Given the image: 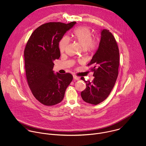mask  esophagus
Returning <instances> with one entry per match:
<instances>
[{
  "instance_id": "34e87169",
  "label": "esophagus",
  "mask_w": 146,
  "mask_h": 146,
  "mask_svg": "<svg viewBox=\"0 0 146 146\" xmlns=\"http://www.w3.org/2000/svg\"><path fill=\"white\" fill-rule=\"evenodd\" d=\"M73 78H74V79L75 80L78 81V80H80V78H79L78 76H76V75H73Z\"/></svg>"
}]
</instances>
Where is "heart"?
<instances>
[{
	"label": "heart",
	"instance_id": "b5f03b06",
	"mask_svg": "<svg viewBox=\"0 0 146 146\" xmlns=\"http://www.w3.org/2000/svg\"><path fill=\"white\" fill-rule=\"evenodd\" d=\"M73 37L84 49L88 51H93L97 47V42L92 40L93 35L88 27L81 26L76 28L74 31ZM69 42L68 37L64 36L59 44L60 50L63 52Z\"/></svg>",
	"mask_w": 146,
	"mask_h": 146
}]
</instances>
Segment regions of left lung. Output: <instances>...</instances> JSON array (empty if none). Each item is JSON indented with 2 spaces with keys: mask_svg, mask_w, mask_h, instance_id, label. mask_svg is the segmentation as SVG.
<instances>
[{
  "mask_svg": "<svg viewBox=\"0 0 146 146\" xmlns=\"http://www.w3.org/2000/svg\"><path fill=\"white\" fill-rule=\"evenodd\" d=\"M119 50L116 40L108 30L102 29L98 48L88 66L92 67L94 79L85 81L86 89L81 96L85 102L99 104L104 101L113 89L118 76Z\"/></svg>",
  "mask_w": 146,
  "mask_h": 146,
  "instance_id": "obj_1",
  "label": "left lung"
}]
</instances>
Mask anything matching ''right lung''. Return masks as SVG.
Returning <instances> with one entry per match:
<instances>
[{"label": "right lung", "mask_w": 146, "mask_h": 146, "mask_svg": "<svg viewBox=\"0 0 146 146\" xmlns=\"http://www.w3.org/2000/svg\"><path fill=\"white\" fill-rule=\"evenodd\" d=\"M76 23L74 21L43 24L35 30L26 44L24 57L27 83L34 96L42 104L53 106L61 102L72 80L71 74H54L53 68V61L61 56L59 42Z\"/></svg>", "instance_id": "1"}]
</instances>
